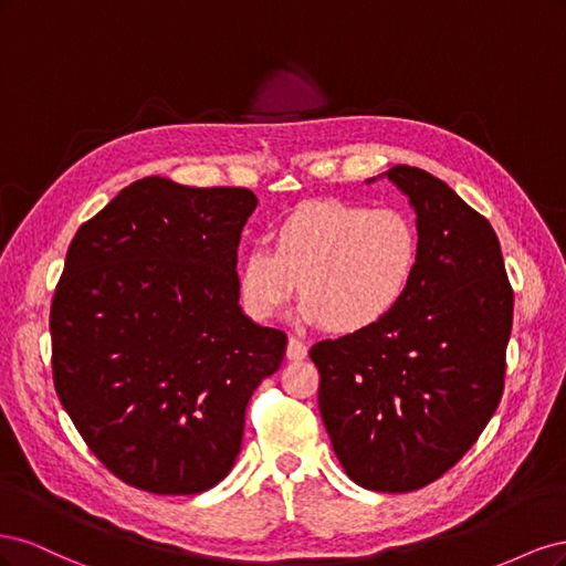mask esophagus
<instances>
[{"label": "esophagus", "mask_w": 566, "mask_h": 566, "mask_svg": "<svg viewBox=\"0 0 566 566\" xmlns=\"http://www.w3.org/2000/svg\"><path fill=\"white\" fill-rule=\"evenodd\" d=\"M285 356L290 358V361H302V358H306V345H304V342H300L297 337H290Z\"/></svg>", "instance_id": "esophagus-1"}]
</instances>
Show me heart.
<instances>
[{
	"label": "heart",
	"instance_id": "b5f03b06",
	"mask_svg": "<svg viewBox=\"0 0 566 566\" xmlns=\"http://www.w3.org/2000/svg\"><path fill=\"white\" fill-rule=\"evenodd\" d=\"M420 266L416 221L397 208L347 200L306 202L238 264L243 310L279 316L302 290L300 316L337 335L373 331L399 310Z\"/></svg>",
	"mask_w": 566,
	"mask_h": 566
}]
</instances>
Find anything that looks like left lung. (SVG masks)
I'll return each mask as SVG.
<instances>
[{"instance_id": "left-lung-1", "label": "left lung", "mask_w": 566, "mask_h": 566, "mask_svg": "<svg viewBox=\"0 0 566 566\" xmlns=\"http://www.w3.org/2000/svg\"><path fill=\"white\" fill-rule=\"evenodd\" d=\"M387 177L408 198L420 266L406 300L373 331L321 339L318 410L358 486L406 493L468 453L503 397L512 287L499 235L420 167Z\"/></svg>"}]
</instances>
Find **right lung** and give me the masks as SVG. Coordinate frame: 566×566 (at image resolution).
I'll list each match as a JSON object with an SVG mask.
<instances>
[{
  "label": "right lung",
  "mask_w": 566,
  "mask_h": 566,
  "mask_svg": "<svg viewBox=\"0 0 566 566\" xmlns=\"http://www.w3.org/2000/svg\"><path fill=\"white\" fill-rule=\"evenodd\" d=\"M256 196L165 177L125 186L82 224L51 302L56 394L123 482L217 486L241 453L252 391L287 337L241 310L238 243Z\"/></svg>",
  "instance_id": "obj_1"
}]
</instances>
